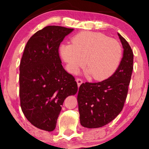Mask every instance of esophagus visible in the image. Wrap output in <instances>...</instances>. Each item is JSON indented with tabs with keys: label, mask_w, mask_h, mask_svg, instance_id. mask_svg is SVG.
<instances>
[{
	"label": "esophagus",
	"mask_w": 149,
	"mask_h": 149,
	"mask_svg": "<svg viewBox=\"0 0 149 149\" xmlns=\"http://www.w3.org/2000/svg\"><path fill=\"white\" fill-rule=\"evenodd\" d=\"M76 81H77V85H78V87H80V85L83 83V81H82V79H76Z\"/></svg>",
	"instance_id": "obj_1"
}]
</instances>
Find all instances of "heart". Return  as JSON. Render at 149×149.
Masks as SVG:
<instances>
[{"instance_id": "b5f03b06", "label": "heart", "mask_w": 149, "mask_h": 149, "mask_svg": "<svg viewBox=\"0 0 149 149\" xmlns=\"http://www.w3.org/2000/svg\"><path fill=\"white\" fill-rule=\"evenodd\" d=\"M72 43L60 45V54L72 73H77L86 64V73L94 80L111 77L122 58L119 42L101 33L82 32L72 38Z\"/></svg>"}]
</instances>
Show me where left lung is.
Returning a JSON list of instances; mask_svg holds the SVG:
<instances>
[{
	"label": "left lung",
	"instance_id": "8db88e82",
	"mask_svg": "<svg viewBox=\"0 0 149 149\" xmlns=\"http://www.w3.org/2000/svg\"><path fill=\"white\" fill-rule=\"evenodd\" d=\"M123 58L115 72L98 83L81 85L77 95L81 125L97 128L113 121L123 109L133 70L134 54L130 45L118 33Z\"/></svg>",
	"mask_w": 149,
	"mask_h": 149
}]
</instances>
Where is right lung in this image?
<instances>
[{
  "instance_id": "add662e5",
  "label": "right lung",
  "mask_w": 149,
  "mask_h": 149,
  "mask_svg": "<svg viewBox=\"0 0 149 149\" xmlns=\"http://www.w3.org/2000/svg\"><path fill=\"white\" fill-rule=\"evenodd\" d=\"M74 29L48 26L26 43L19 65L20 105L38 129L54 131L64 100L78 91L74 77L64 70L58 49Z\"/></svg>"
}]
</instances>
